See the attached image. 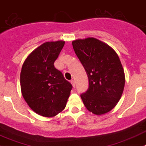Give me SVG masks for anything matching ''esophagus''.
Wrapping results in <instances>:
<instances>
[{
	"label": "esophagus",
	"mask_w": 146,
	"mask_h": 146,
	"mask_svg": "<svg viewBox=\"0 0 146 146\" xmlns=\"http://www.w3.org/2000/svg\"><path fill=\"white\" fill-rule=\"evenodd\" d=\"M71 83H72V86L74 88V87H75V82H74V80H71Z\"/></svg>",
	"instance_id": "1"
}]
</instances>
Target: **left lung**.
<instances>
[{"label":"left lung","mask_w":146,"mask_h":146,"mask_svg":"<svg viewBox=\"0 0 146 146\" xmlns=\"http://www.w3.org/2000/svg\"><path fill=\"white\" fill-rule=\"evenodd\" d=\"M72 46L88 78V90L80 94L83 104L96 115L108 113L119 102L125 86V73L117 54L94 37L75 40Z\"/></svg>","instance_id":"1"}]
</instances>
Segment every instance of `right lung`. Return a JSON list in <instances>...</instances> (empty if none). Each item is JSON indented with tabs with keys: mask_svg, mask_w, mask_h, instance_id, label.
Segmentation results:
<instances>
[{
	"mask_svg": "<svg viewBox=\"0 0 146 146\" xmlns=\"http://www.w3.org/2000/svg\"><path fill=\"white\" fill-rule=\"evenodd\" d=\"M65 41L46 42L25 60L21 72L22 95L29 106L39 115L54 117L66 106L72 86L54 63Z\"/></svg>",
	"mask_w": 146,
	"mask_h": 146,
	"instance_id": "right-lung-1",
	"label": "right lung"
}]
</instances>
